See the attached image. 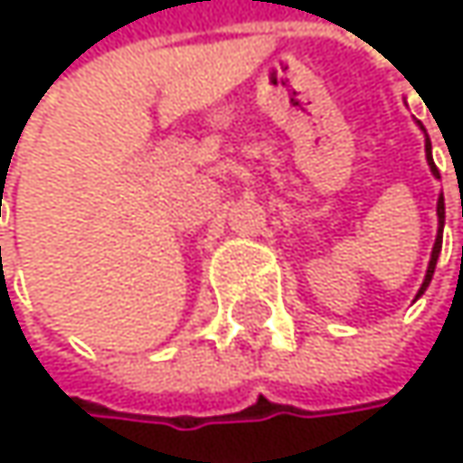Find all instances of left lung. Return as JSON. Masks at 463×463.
Segmentation results:
<instances>
[{"label": "left lung", "mask_w": 463, "mask_h": 463, "mask_svg": "<svg viewBox=\"0 0 463 463\" xmlns=\"http://www.w3.org/2000/svg\"><path fill=\"white\" fill-rule=\"evenodd\" d=\"M418 126H420V123H418ZM420 131L426 134L423 126H420ZM426 163H429L431 174L439 179V171H437V165H434V160H431V141H429V137H426ZM442 228H445V198L439 195V198H437V238H434L431 257H429V268H426V276H423V284H420V289H418L416 300L426 292V287H429V281H431V276H434V268H437V260H439V249H442Z\"/></svg>", "instance_id": "obj_1"}]
</instances>
